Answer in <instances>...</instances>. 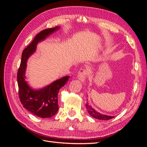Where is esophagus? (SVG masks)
Returning a JSON list of instances; mask_svg holds the SVG:
<instances>
[{"instance_id":"obj_1","label":"esophagus","mask_w":147,"mask_h":147,"mask_svg":"<svg viewBox=\"0 0 147 147\" xmlns=\"http://www.w3.org/2000/svg\"><path fill=\"white\" fill-rule=\"evenodd\" d=\"M88 75L89 72L87 70L84 69H81L80 70L78 74V78L79 80H80L82 83H84Z\"/></svg>"}]
</instances>
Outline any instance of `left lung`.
I'll use <instances>...</instances> for the list:
<instances>
[{"instance_id": "left-lung-1", "label": "left lung", "mask_w": 147, "mask_h": 147, "mask_svg": "<svg viewBox=\"0 0 147 147\" xmlns=\"http://www.w3.org/2000/svg\"><path fill=\"white\" fill-rule=\"evenodd\" d=\"M86 107L88 112L89 114H90V116H91L92 118H94L95 119H100V120H109L110 119H112L115 117L114 116H109V115L102 114L98 112L95 109H93L91 105H89L88 102H87V104H86Z\"/></svg>"}]
</instances>
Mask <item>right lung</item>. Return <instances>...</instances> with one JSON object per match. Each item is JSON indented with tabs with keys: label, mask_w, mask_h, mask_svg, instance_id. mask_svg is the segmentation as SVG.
<instances>
[{
	"label": "right lung",
	"mask_w": 147,
	"mask_h": 147,
	"mask_svg": "<svg viewBox=\"0 0 147 147\" xmlns=\"http://www.w3.org/2000/svg\"><path fill=\"white\" fill-rule=\"evenodd\" d=\"M59 26L45 29L38 33L30 45L26 48L21 56L20 67L17 75L19 97L24 107L35 116L42 118L52 117L58 111L57 96L60 89L69 81V76H65L40 89H34L26 81V70L27 61L36 51L37 45L58 30Z\"/></svg>",
	"instance_id": "obj_1"
}]
</instances>
